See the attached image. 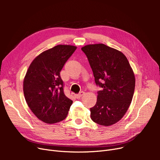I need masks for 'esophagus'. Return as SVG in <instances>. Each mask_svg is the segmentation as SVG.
<instances>
[{
  "mask_svg": "<svg viewBox=\"0 0 160 160\" xmlns=\"http://www.w3.org/2000/svg\"><path fill=\"white\" fill-rule=\"evenodd\" d=\"M84 94H85V92H83V91H81L79 94H77V95H75V98H76L77 99H79V98H81V97L83 96Z\"/></svg>",
  "mask_w": 160,
  "mask_h": 160,
  "instance_id": "obj_1",
  "label": "esophagus"
}]
</instances>
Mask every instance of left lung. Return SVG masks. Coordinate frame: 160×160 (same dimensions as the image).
<instances>
[{
    "label": "left lung",
    "mask_w": 160,
    "mask_h": 160,
    "mask_svg": "<svg viewBox=\"0 0 160 160\" xmlns=\"http://www.w3.org/2000/svg\"><path fill=\"white\" fill-rule=\"evenodd\" d=\"M88 57L98 92L95 105L90 108L91 118L103 126L122 119L132 103L135 90L133 71L123 52L102 43L81 48Z\"/></svg>",
    "instance_id": "1"
}]
</instances>
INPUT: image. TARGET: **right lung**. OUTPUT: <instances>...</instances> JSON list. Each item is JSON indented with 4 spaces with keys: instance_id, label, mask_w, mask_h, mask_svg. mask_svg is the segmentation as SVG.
I'll use <instances>...</instances> for the list:
<instances>
[{
    "instance_id": "add662e5",
    "label": "right lung",
    "mask_w": 160,
    "mask_h": 160,
    "mask_svg": "<svg viewBox=\"0 0 160 160\" xmlns=\"http://www.w3.org/2000/svg\"><path fill=\"white\" fill-rule=\"evenodd\" d=\"M76 49L59 45L43 51L32 61L24 78L26 102L36 117L46 123L65 119L72 103L64 93L60 72Z\"/></svg>"
}]
</instances>
